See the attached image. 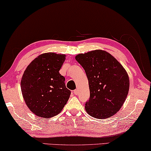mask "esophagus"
Returning a JSON list of instances; mask_svg holds the SVG:
<instances>
[{
    "label": "esophagus",
    "mask_w": 151,
    "mask_h": 151,
    "mask_svg": "<svg viewBox=\"0 0 151 151\" xmlns=\"http://www.w3.org/2000/svg\"><path fill=\"white\" fill-rule=\"evenodd\" d=\"M74 94L75 95H78V89H75V90H74Z\"/></svg>",
    "instance_id": "1"
}]
</instances>
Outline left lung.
Segmentation results:
<instances>
[{
    "label": "left lung",
    "instance_id": "8db88e82",
    "mask_svg": "<svg viewBox=\"0 0 151 151\" xmlns=\"http://www.w3.org/2000/svg\"><path fill=\"white\" fill-rule=\"evenodd\" d=\"M84 68L90 89L85 109L91 116L106 119L118 112L127 97L130 81L122 64L108 52L97 50L75 57Z\"/></svg>",
    "mask_w": 151,
    "mask_h": 151
}]
</instances>
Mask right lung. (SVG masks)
<instances>
[{
  "mask_svg": "<svg viewBox=\"0 0 151 151\" xmlns=\"http://www.w3.org/2000/svg\"><path fill=\"white\" fill-rule=\"evenodd\" d=\"M64 54L45 53L29 64L21 78L23 99L31 111L42 118L60 113L68 101L70 91L65 78L59 73L65 61Z\"/></svg>",
  "mask_w": 151,
  "mask_h": 151,
  "instance_id": "add662e5",
  "label": "right lung"
}]
</instances>
